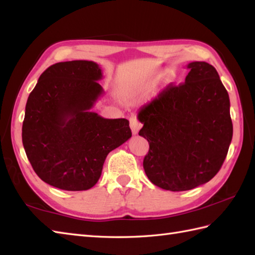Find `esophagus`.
Segmentation results:
<instances>
[{"label":"esophagus","instance_id":"obj_1","mask_svg":"<svg viewBox=\"0 0 255 255\" xmlns=\"http://www.w3.org/2000/svg\"><path fill=\"white\" fill-rule=\"evenodd\" d=\"M129 127H131V129H132V133L134 135H136L139 131V128H141L142 124L138 122V120L136 119V117L132 116L131 118H129Z\"/></svg>","mask_w":255,"mask_h":255}]
</instances>
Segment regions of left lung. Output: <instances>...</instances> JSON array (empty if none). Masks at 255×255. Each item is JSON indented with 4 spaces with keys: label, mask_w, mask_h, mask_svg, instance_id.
I'll list each match as a JSON object with an SVG mask.
<instances>
[{
    "label": "left lung",
    "mask_w": 255,
    "mask_h": 255,
    "mask_svg": "<svg viewBox=\"0 0 255 255\" xmlns=\"http://www.w3.org/2000/svg\"><path fill=\"white\" fill-rule=\"evenodd\" d=\"M185 84L169 85L137 113L138 134L149 149L143 160L154 185L170 191L196 188L225 162L233 127L230 99L214 66L193 61Z\"/></svg>",
    "instance_id": "8db88e82"
}]
</instances>
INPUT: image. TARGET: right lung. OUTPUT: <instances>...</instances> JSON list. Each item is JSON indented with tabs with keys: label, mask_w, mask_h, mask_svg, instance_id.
I'll use <instances>...</instances> for the list:
<instances>
[{
	"label": "right lung",
	"mask_w": 255,
	"mask_h": 255,
	"mask_svg": "<svg viewBox=\"0 0 255 255\" xmlns=\"http://www.w3.org/2000/svg\"><path fill=\"white\" fill-rule=\"evenodd\" d=\"M95 61L57 62L40 75L27 99L22 128L25 153L38 177L56 188L90 189L108 154L132 136L127 119L91 109L103 95Z\"/></svg>",
	"instance_id": "1"
}]
</instances>
